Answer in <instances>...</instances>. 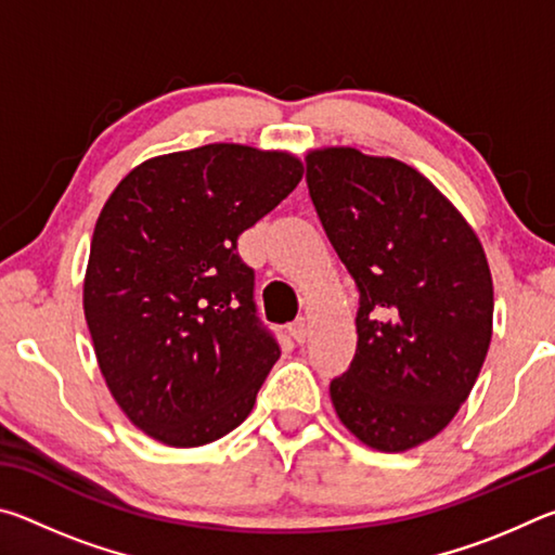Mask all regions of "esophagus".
<instances>
[{"mask_svg":"<svg viewBox=\"0 0 555 555\" xmlns=\"http://www.w3.org/2000/svg\"><path fill=\"white\" fill-rule=\"evenodd\" d=\"M288 333H291V337H294L296 343H306V337H308V323H306V318H298L296 323H291Z\"/></svg>","mask_w":555,"mask_h":555,"instance_id":"esophagus-1","label":"esophagus"}]
</instances>
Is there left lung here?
<instances>
[{
	"label": "left lung",
	"mask_w": 555,
	"mask_h": 555,
	"mask_svg": "<svg viewBox=\"0 0 555 555\" xmlns=\"http://www.w3.org/2000/svg\"><path fill=\"white\" fill-rule=\"evenodd\" d=\"M313 208L350 271L357 350L331 382L337 416L384 453L426 443L475 387L494 291L480 240L416 168L350 146L306 156Z\"/></svg>",
	"instance_id": "8db88e82"
}]
</instances>
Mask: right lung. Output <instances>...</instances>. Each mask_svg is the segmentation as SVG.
Returning a JSON list of instances; mask_svg holds the SVG:
<instances>
[{
  "label": "right lung",
  "mask_w": 555,
  "mask_h": 555,
  "mask_svg": "<svg viewBox=\"0 0 555 555\" xmlns=\"http://www.w3.org/2000/svg\"><path fill=\"white\" fill-rule=\"evenodd\" d=\"M300 178L304 164L291 154L208 144L149 158L102 208L86 321L112 397L164 446L228 436L279 360L237 237Z\"/></svg>",
  "instance_id": "right-lung-1"
}]
</instances>
